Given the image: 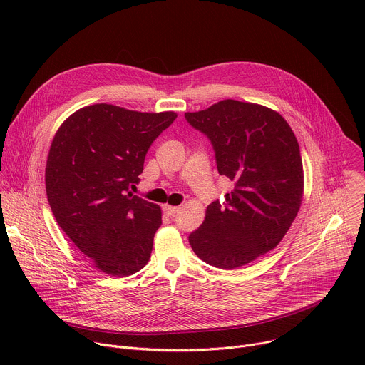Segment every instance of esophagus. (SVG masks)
I'll return each mask as SVG.
<instances>
[{"mask_svg":"<svg viewBox=\"0 0 365 365\" xmlns=\"http://www.w3.org/2000/svg\"><path fill=\"white\" fill-rule=\"evenodd\" d=\"M179 211L178 206H172V205H163V212L168 217H175V214Z\"/></svg>","mask_w":365,"mask_h":365,"instance_id":"esophagus-1","label":"esophagus"}]
</instances>
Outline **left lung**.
<instances>
[{
	"mask_svg": "<svg viewBox=\"0 0 365 365\" xmlns=\"http://www.w3.org/2000/svg\"><path fill=\"white\" fill-rule=\"evenodd\" d=\"M186 121L210 138L220 175L234 189L206 207L189 242L205 263L237 269L277 247L294 221L303 196L299 143L276 111L224 99Z\"/></svg>",
	"mask_w": 365,
	"mask_h": 365,
	"instance_id": "8db88e82",
	"label": "left lung"
}]
</instances>
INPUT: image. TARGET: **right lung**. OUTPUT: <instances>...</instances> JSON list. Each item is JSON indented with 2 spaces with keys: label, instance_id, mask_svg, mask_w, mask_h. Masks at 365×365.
<instances>
[{
  "label": "right lung",
  "instance_id": "right-lung-1",
  "mask_svg": "<svg viewBox=\"0 0 365 365\" xmlns=\"http://www.w3.org/2000/svg\"><path fill=\"white\" fill-rule=\"evenodd\" d=\"M176 117L95 103L73 113L51 141L46 165L51 212L110 276L134 274L148 262L162 211L130 187L140 182L151 143Z\"/></svg>",
  "mask_w": 365,
  "mask_h": 365
}]
</instances>
